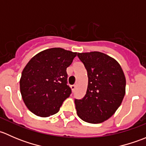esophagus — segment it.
Here are the masks:
<instances>
[{"instance_id":"esophagus-1","label":"esophagus","mask_w":146,"mask_h":146,"mask_svg":"<svg viewBox=\"0 0 146 146\" xmlns=\"http://www.w3.org/2000/svg\"><path fill=\"white\" fill-rule=\"evenodd\" d=\"M70 88H71V90H72V91H73V92H74L75 91V90H76V85H71V87H70Z\"/></svg>"}]
</instances>
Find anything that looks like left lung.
Instances as JSON below:
<instances>
[{
  "mask_svg": "<svg viewBox=\"0 0 146 146\" xmlns=\"http://www.w3.org/2000/svg\"><path fill=\"white\" fill-rule=\"evenodd\" d=\"M88 78L86 94L75 99L78 116L84 121L100 123L115 113L121 104L126 90V78L116 60L104 53H78Z\"/></svg>",
  "mask_w": 146,
  "mask_h": 146,
  "instance_id": "left-lung-1",
  "label": "left lung"
}]
</instances>
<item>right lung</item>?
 <instances>
[{
    "label": "right lung",
    "mask_w": 146,
    "mask_h": 146,
    "mask_svg": "<svg viewBox=\"0 0 146 146\" xmlns=\"http://www.w3.org/2000/svg\"><path fill=\"white\" fill-rule=\"evenodd\" d=\"M77 56L61 48H51L35 55L26 65L20 81L25 104L33 114L46 117L59 111L71 94L66 68Z\"/></svg>",
    "instance_id": "right-lung-1"
}]
</instances>
